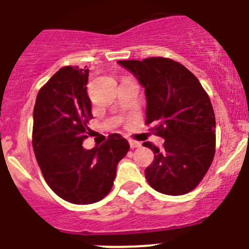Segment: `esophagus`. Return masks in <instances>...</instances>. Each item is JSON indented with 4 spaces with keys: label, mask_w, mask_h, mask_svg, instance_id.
Returning a JSON list of instances; mask_svg holds the SVG:
<instances>
[{
    "label": "esophagus",
    "mask_w": 249,
    "mask_h": 249,
    "mask_svg": "<svg viewBox=\"0 0 249 249\" xmlns=\"http://www.w3.org/2000/svg\"><path fill=\"white\" fill-rule=\"evenodd\" d=\"M129 146L130 149H135V147L142 146V144L139 142H135V140H129Z\"/></svg>",
    "instance_id": "esophagus-1"
}]
</instances>
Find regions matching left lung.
Wrapping results in <instances>:
<instances>
[{"mask_svg": "<svg viewBox=\"0 0 249 249\" xmlns=\"http://www.w3.org/2000/svg\"><path fill=\"white\" fill-rule=\"evenodd\" d=\"M145 88L146 124L164 139L151 142L154 161L145 169L152 189L178 196L194 190L211 167L215 152V116L207 93L193 72L167 58L120 60Z\"/></svg>", "mask_w": 249, "mask_h": 249, "instance_id": "8db88e82", "label": "left lung"}]
</instances>
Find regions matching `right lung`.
<instances>
[{
    "mask_svg": "<svg viewBox=\"0 0 249 249\" xmlns=\"http://www.w3.org/2000/svg\"><path fill=\"white\" fill-rule=\"evenodd\" d=\"M88 72L78 66L61 68L41 88L34 107L33 146L44 180L75 205L98 202L110 193L117 164L129 150L117 133L92 150L82 146L93 117Z\"/></svg>",
    "mask_w": 249,
    "mask_h": 249,
    "instance_id": "add662e5",
    "label": "right lung"
}]
</instances>
